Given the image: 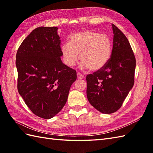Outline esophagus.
Instances as JSON below:
<instances>
[{
    "label": "esophagus",
    "mask_w": 153,
    "mask_h": 153,
    "mask_svg": "<svg viewBox=\"0 0 153 153\" xmlns=\"http://www.w3.org/2000/svg\"><path fill=\"white\" fill-rule=\"evenodd\" d=\"M77 78L78 79H82L84 78V76L83 74H80V73H77Z\"/></svg>",
    "instance_id": "obj_1"
}]
</instances>
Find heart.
<instances>
[{
    "label": "heart",
    "instance_id": "b5f03b06",
    "mask_svg": "<svg viewBox=\"0 0 153 153\" xmlns=\"http://www.w3.org/2000/svg\"><path fill=\"white\" fill-rule=\"evenodd\" d=\"M112 43L107 35L90 30L80 31L70 37L68 43L62 45L65 64L71 67L79 59L83 69L99 71L108 62L112 54Z\"/></svg>",
    "mask_w": 153,
    "mask_h": 153
}]
</instances>
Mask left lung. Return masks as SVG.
Here are the masks:
<instances>
[{
  "mask_svg": "<svg viewBox=\"0 0 153 153\" xmlns=\"http://www.w3.org/2000/svg\"><path fill=\"white\" fill-rule=\"evenodd\" d=\"M113 47L109 62L102 70L87 75V97L103 114L116 112L134 84L136 61L128 39L112 24Z\"/></svg>",
  "mask_w": 153,
  "mask_h": 153,
  "instance_id": "1",
  "label": "left lung"
}]
</instances>
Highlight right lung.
Listing matches in <instances>:
<instances>
[{
	"mask_svg": "<svg viewBox=\"0 0 153 153\" xmlns=\"http://www.w3.org/2000/svg\"><path fill=\"white\" fill-rule=\"evenodd\" d=\"M56 27H39L22 42L16 54L18 90L34 114L45 119L56 116L66 105L76 70L61 60Z\"/></svg>",
	"mask_w": 153,
	"mask_h": 153,
	"instance_id": "add662e5",
	"label": "right lung"
}]
</instances>
